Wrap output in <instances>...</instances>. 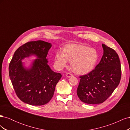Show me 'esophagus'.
<instances>
[{
    "label": "esophagus",
    "instance_id": "1",
    "mask_svg": "<svg viewBox=\"0 0 130 130\" xmlns=\"http://www.w3.org/2000/svg\"><path fill=\"white\" fill-rule=\"evenodd\" d=\"M66 76H67V77H71V76H73V74H72V73H67V74H66Z\"/></svg>",
    "mask_w": 130,
    "mask_h": 130
}]
</instances>
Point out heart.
<instances>
[{"instance_id":"1","label":"heart","mask_w":130,"mask_h":130,"mask_svg":"<svg viewBox=\"0 0 130 130\" xmlns=\"http://www.w3.org/2000/svg\"><path fill=\"white\" fill-rule=\"evenodd\" d=\"M99 58L97 51L93 48L81 44H71L58 50L55 55V64L59 68L67 66L71 62L73 71L80 75L87 74L95 67Z\"/></svg>"}]
</instances>
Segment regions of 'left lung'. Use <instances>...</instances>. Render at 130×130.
I'll list each match as a JSON object with an SVG mask.
<instances>
[{
  "mask_svg": "<svg viewBox=\"0 0 130 130\" xmlns=\"http://www.w3.org/2000/svg\"><path fill=\"white\" fill-rule=\"evenodd\" d=\"M104 54L99 63L92 71L80 76L77 94L86 104L104 103L119 85L121 75V64L116 51L102 44Z\"/></svg>",
  "mask_w": 130,
  "mask_h": 130,
  "instance_id": "left-lung-1",
  "label": "left lung"
}]
</instances>
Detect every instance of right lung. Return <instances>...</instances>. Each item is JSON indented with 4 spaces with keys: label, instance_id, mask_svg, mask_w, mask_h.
Masks as SVG:
<instances>
[{
    "label": "right lung",
    "instance_id": "right-lung-1",
    "mask_svg": "<svg viewBox=\"0 0 130 130\" xmlns=\"http://www.w3.org/2000/svg\"><path fill=\"white\" fill-rule=\"evenodd\" d=\"M50 43L32 41L22 45L14 52L9 64V76L15 94L23 102L34 106L47 104L53 96L55 88L62 77L47 64ZM35 54L34 60L29 69L24 67L21 60Z\"/></svg>",
    "mask_w": 130,
    "mask_h": 130
}]
</instances>
